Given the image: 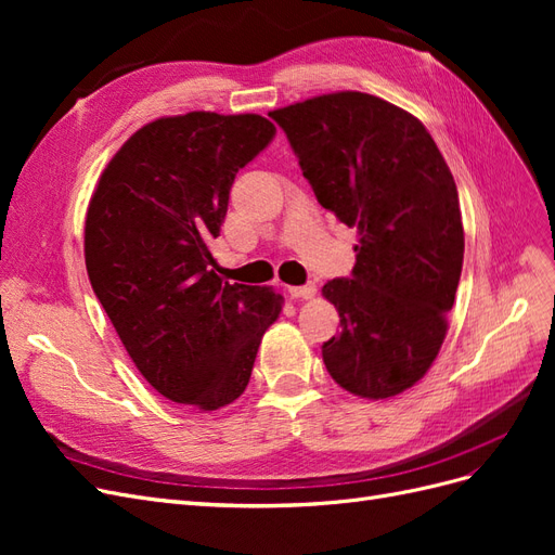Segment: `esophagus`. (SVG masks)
Masks as SVG:
<instances>
[{
	"label": "esophagus",
	"instance_id": "obj_1",
	"mask_svg": "<svg viewBox=\"0 0 555 555\" xmlns=\"http://www.w3.org/2000/svg\"><path fill=\"white\" fill-rule=\"evenodd\" d=\"M317 294V287L310 282V284H304V287H289V296L292 298H312Z\"/></svg>",
	"mask_w": 555,
	"mask_h": 555
}]
</instances>
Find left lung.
Here are the masks:
<instances>
[{
    "label": "left lung",
    "instance_id": "8db88e82",
    "mask_svg": "<svg viewBox=\"0 0 555 555\" xmlns=\"http://www.w3.org/2000/svg\"><path fill=\"white\" fill-rule=\"evenodd\" d=\"M268 115L319 204L359 229L351 278L322 289L343 328L322 345L326 371L354 396H398L447 335L465 249L456 182L428 129L379 96L333 92Z\"/></svg>",
    "mask_w": 555,
    "mask_h": 555
}]
</instances>
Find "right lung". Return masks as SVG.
<instances>
[{"label":"right lung","mask_w":555,"mask_h":555,"mask_svg":"<svg viewBox=\"0 0 555 555\" xmlns=\"http://www.w3.org/2000/svg\"><path fill=\"white\" fill-rule=\"evenodd\" d=\"M266 117L194 111L141 127L108 162L86 217V266L111 324L155 391L220 410L249 382L282 296L217 275L236 173L273 141Z\"/></svg>","instance_id":"obj_1"}]
</instances>
